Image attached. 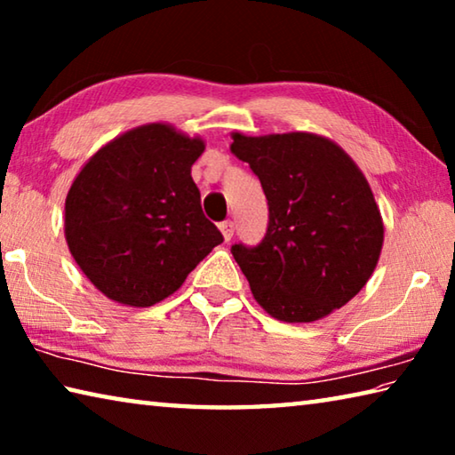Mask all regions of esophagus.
Returning a JSON list of instances; mask_svg holds the SVG:
<instances>
[{"label":"esophagus","mask_w":455,"mask_h":455,"mask_svg":"<svg viewBox=\"0 0 455 455\" xmlns=\"http://www.w3.org/2000/svg\"><path fill=\"white\" fill-rule=\"evenodd\" d=\"M220 233H222V238H225V241L228 243L230 238H233V235H235V222L233 220H225L220 225Z\"/></svg>","instance_id":"obj_1"}]
</instances>
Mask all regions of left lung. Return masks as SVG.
I'll use <instances>...</instances> for the list:
<instances>
[{"instance_id":"8db88e82","label":"left lung","mask_w":455,"mask_h":455,"mask_svg":"<svg viewBox=\"0 0 455 455\" xmlns=\"http://www.w3.org/2000/svg\"><path fill=\"white\" fill-rule=\"evenodd\" d=\"M230 138L268 200L263 243L230 249L255 301L284 323L341 309L371 279L383 246V219L365 174L321 134Z\"/></svg>"}]
</instances>
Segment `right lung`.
<instances>
[{
  "instance_id": "add662e5",
  "label": "right lung",
  "mask_w": 455,
  "mask_h": 455,
  "mask_svg": "<svg viewBox=\"0 0 455 455\" xmlns=\"http://www.w3.org/2000/svg\"><path fill=\"white\" fill-rule=\"evenodd\" d=\"M203 152L200 136L150 122L112 138L76 174L66 243L102 295L128 307L156 305L222 243L190 176Z\"/></svg>"
}]
</instances>
